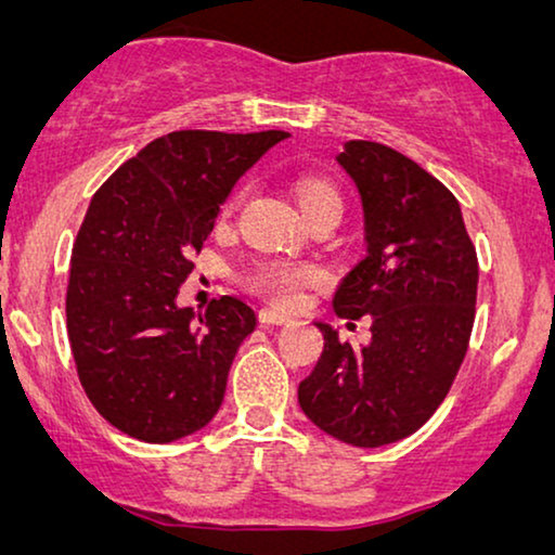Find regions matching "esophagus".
<instances>
[{"instance_id":"obj_1","label":"esophagus","mask_w":555,"mask_h":555,"mask_svg":"<svg viewBox=\"0 0 555 555\" xmlns=\"http://www.w3.org/2000/svg\"><path fill=\"white\" fill-rule=\"evenodd\" d=\"M287 321H291V315L278 313V310H272V308H262V310H260V323H268V325H283V323H287Z\"/></svg>"}]
</instances>
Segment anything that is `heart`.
I'll use <instances>...</instances> for the list:
<instances>
[{"instance_id": "1", "label": "heart", "mask_w": 555, "mask_h": 555, "mask_svg": "<svg viewBox=\"0 0 555 555\" xmlns=\"http://www.w3.org/2000/svg\"><path fill=\"white\" fill-rule=\"evenodd\" d=\"M295 196H298V204L302 215L313 211L321 202L338 199L336 186L331 181L321 177H313V173H306V177L298 179L295 184ZM318 280V270L310 268V264H295L287 260H260L253 264L245 272V285L249 291H255L262 298H268L275 306L291 308L300 300L302 287L308 283Z\"/></svg>"}]
</instances>
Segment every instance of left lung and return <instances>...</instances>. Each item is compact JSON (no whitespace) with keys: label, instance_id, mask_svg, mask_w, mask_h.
Instances as JSON below:
<instances>
[{"label":"left lung","instance_id":"1","mask_svg":"<svg viewBox=\"0 0 555 555\" xmlns=\"http://www.w3.org/2000/svg\"><path fill=\"white\" fill-rule=\"evenodd\" d=\"M338 164L361 194L366 257L333 298L340 318L371 315L351 346L328 323L302 412L325 435L382 447L422 427L465 361L477 300V253L460 202L420 164L376 141H348Z\"/></svg>","mask_w":555,"mask_h":555}]
</instances>
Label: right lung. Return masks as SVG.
I'll return each instance as SVG.
<instances>
[{"mask_svg": "<svg viewBox=\"0 0 555 555\" xmlns=\"http://www.w3.org/2000/svg\"><path fill=\"white\" fill-rule=\"evenodd\" d=\"M291 133L173 131L120 164L82 219L67 280V336L88 399L113 427L173 442L211 422L255 310L232 295L179 308L189 260L237 179Z\"/></svg>", "mask_w": 555, "mask_h": 555, "instance_id": "obj_1", "label": "right lung"}]
</instances>
